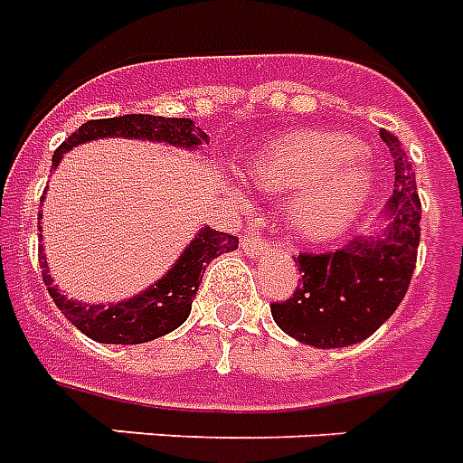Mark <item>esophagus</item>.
Wrapping results in <instances>:
<instances>
[{
    "label": "esophagus",
    "instance_id": "esophagus-1",
    "mask_svg": "<svg viewBox=\"0 0 463 463\" xmlns=\"http://www.w3.org/2000/svg\"><path fill=\"white\" fill-rule=\"evenodd\" d=\"M241 249H244L246 256H260V253L269 249V244H266L259 234H246L244 239H241Z\"/></svg>",
    "mask_w": 463,
    "mask_h": 463
}]
</instances>
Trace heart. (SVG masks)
Returning a JSON list of instances; mask_svg holds the SVG:
<instances>
[{
  "label": "heart",
  "instance_id": "obj_1",
  "mask_svg": "<svg viewBox=\"0 0 463 463\" xmlns=\"http://www.w3.org/2000/svg\"><path fill=\"white\" fill-rule=\"evenodd\" d=\"M359 144L332 131H302L256 156L251 175L263 190H302L290 219L302 236L329 239L349 227L366 200L371 173Z\"/></svg>",
  "mask_w": 463,
  "mask_h": 463
}]
</instances>
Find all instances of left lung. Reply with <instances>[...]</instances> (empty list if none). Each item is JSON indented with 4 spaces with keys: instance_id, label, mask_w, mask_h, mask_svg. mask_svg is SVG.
Segmentation results:
<instances>
[{
    "instance_id": "8db88e82",
    "label": "left lung",
    "mask_w": 463,
    "mask_h": 463,
    "mask_svg": "<svg viewBox=\"0 0 463 463\" xmlns=\"http://www.w3.org/2000/svg\"><path fill=\"white\" fill-rule=\"evenodd\" d=\"M395 158V187L383 210V234L351 239L326 253H300V285L270 315L285 335L317 349L364 342L398 310L415 270L422 204L415 173L391 131L381 128Z\"/></svg>"
}]
</instances>
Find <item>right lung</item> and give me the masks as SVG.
I'll return each instance as SVG.
<instances>
[{"instance_id":"1","label":"right lung","mask_w":463,"mask_h":463,"mask_svg":"<svg viewBox=\"0 0 463 463\" xmlns=\"http://www.w3.org/2000/svg\"><path fill=\"white\" fill-rule=\"evenodd\" d=\"M141 138V141H158V144L180 146V148H197L207 144L210 137L203 128L194 127L193 119H165V117H153V114H124L112 119H92L82 124L78 131H72L65 138L58 151L53 153V165H58L62 153L95 138ZM43 217L38 212V219ZM41 232V227H38ZM239 239L217 229L203 227L200 234L194 236L183 256H180L173 269L156 280L144 293L124 302L112 305H87V302L68 300L65 295L58 293V285H53L48 276V263L43 256V246H38V260H41V273L43 283L48 285V293L58 305V310L78 326L80 332L90 339L102 344H144L158 336L168 335L178 329L193 310V298L200 288L204 269L210 266L212 259L222 253L234 251Z\"/></svg>"}]
</instances>
